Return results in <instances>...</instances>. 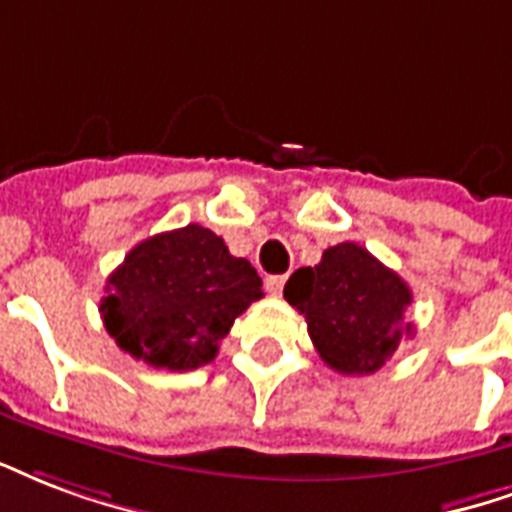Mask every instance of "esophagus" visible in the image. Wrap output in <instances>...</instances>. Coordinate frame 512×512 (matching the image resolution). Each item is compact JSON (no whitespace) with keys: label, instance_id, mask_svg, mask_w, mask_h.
<instances>
[{"label":"esophagus","instance_id":"1","mask_svg":"<svg viewBox=\"0 0 512 512\" xmlns=\"http://www.w3.org/2000/svg\"><path fill=\"white\" fill-rule=\"evenodd\" d=\"M283 283H286V275H270V278L264 281V286H267V292L270 294H281Z\"/></svg>","mask_w":512,"mask_h":512}]
</instances>
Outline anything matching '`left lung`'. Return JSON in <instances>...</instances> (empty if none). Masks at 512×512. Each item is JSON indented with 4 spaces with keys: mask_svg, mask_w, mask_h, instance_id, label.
Segmentation results:
<instances>
[{
    "mask_svg": "<svg viewBox=\"0 0 512 512\" xmlns=\"http://www.w3.org/2000/svg\"><path fill=\"white\" fill-rule=\"evenodd\" d=\"M283 297L305 316L316 352L338 374H374L412 335L409 286L357 242L333 245L316 267L294 272Z\"/></svg>",
    "mask_w": 512,
    "mask_h": 512,
    "instance_id": "left-lung-1",
    "label": "left lung"
}]
</instances>
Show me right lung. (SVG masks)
<instances>
[{"label":"right lung","mask_w":512,"mask_h":512,"mask_svg":"<svg viewBox=\"0 0 512 512\" xmlns=\"http://www.w3.org/2000/svg\"><path fill=\"white\" fill-rule=\"evenodd\" d=\"M261 297L251 261L231 256L210 229L188 223L138 242L108 275L100 316L130 357L193 371L215 360L234 319Z\"/></svg>","instance_id":"add662e5"}]
</instances>
